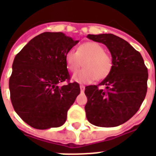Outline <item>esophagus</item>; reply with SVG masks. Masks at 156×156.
<instances>
[{"label": "esophagus", "instance_id": "obj_1", "mask_svg": "<svg viewBox=\"0 0 156 156\" xmlns=\"http://www.w3.org/2000/svg\"><path fill=\"white\" fill-rule=\"evenodd\" d=\"M80 89L82 91H83L84 90V89H85V86L84 85H80Z\"/></svg>", "mask_w": 156, "mask_h": 156}]
</instances>
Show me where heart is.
<instances>
[{
  "label": "heart",
  "mask_w": 156,
  "mask_h": 156,
  "mask_svg": "<svg viewBox=\"0 0 156 156\" xmlns=\"http://www.w3.org/2000/svg\"><path fill=\"white\" fill-rule=\"evenodd\" d=\"M65 59L67 69L72 73L83 65L84 68L72 77L73 81L78 83H90L95 79L103 80L110 74L113 66L111 56L105 52L102 45L96 42L83 43L78 46L77 52L69 50Z\"/></svg>",
  "instance_id": "b5f03b06"
}]
</instances>
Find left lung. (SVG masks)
Listing matches in <instances>:
<instances>
[{"instance_id":"1","label":"left lung","mask_w":156,"mask_h":156,"mask_svg":"<svg viewBox=\"0 0 156 156\" xmlns=\"http://www.w3.org/2000/svg\"><path fill=\"white\" fill-rule=\"evenodd\" d=\"M102 43L111 52L112 69L99 85L87 86L86 115L100 127H115L129 121L138 111L147 90V68L143 56L127 41L112 34L87 35Z\"/></svg>"}]
</instances>
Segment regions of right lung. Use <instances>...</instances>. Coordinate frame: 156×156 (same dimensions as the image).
I'll return each instance as SVG.
<instances>
[{"label":"right lung","instance_id":"add662e5","mask_svg":"<svg viewBox=\"0 0 156 156\" xmlns=\"http://www.w3.org/2000/svg\"><path fill=\"white\" fill-rule=\"evenodd\" d=\"M78 42L62 32H44L16 55L9 83L11 102L33 128H56L66 122L80 87L77 83H60L70 78L65 56Z\"/></svg>","mask_w":156,"mask_h":156}]
</instances>
